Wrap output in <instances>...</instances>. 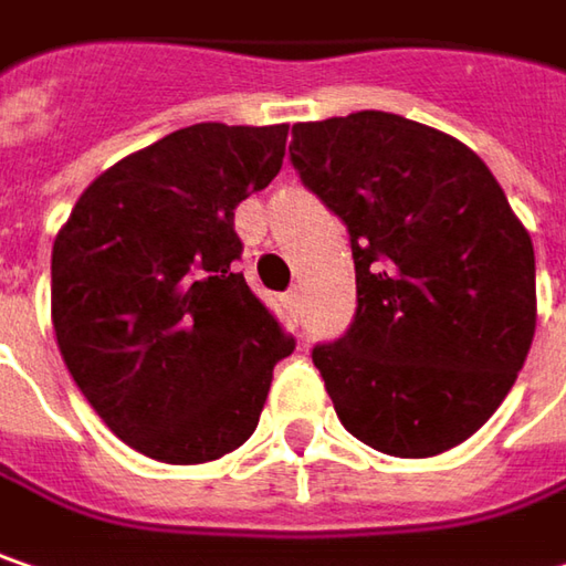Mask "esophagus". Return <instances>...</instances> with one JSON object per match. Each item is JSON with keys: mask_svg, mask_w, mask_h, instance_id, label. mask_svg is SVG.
I'll list each match as a JSON object with an SVG mask.
<instances>
[{"mask_svg": "<svg viewBox=\"0 0 566 566\" xmlns=\"http://www.w3.org/2000/svg\"><path fill=\"white\" fill-rule=\"evenodd\" d=\"M282 304H284V311H287V314L294 316V319H297V316L304 314V304H301V291H297V287L284 294Z\"/></svg>", "mask_w": 566, "mask_h": 566, "instance_id": "1", "label": "esophagus"}]
</instances>
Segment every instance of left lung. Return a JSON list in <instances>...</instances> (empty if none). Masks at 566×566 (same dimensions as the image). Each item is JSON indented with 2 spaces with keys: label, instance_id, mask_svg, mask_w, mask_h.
Wrapping results in <instances>:
<instances>
[{
  "label": "left lung",
  "instance_id": "obj_1",
  "mask_svg": "<svg viewBox=\"0 0 566 566\" xmlns=\"http://www.w3.org/2000/svg\"><path fill=\"white\" fill-rule=\"evenodd\" d=\"M301 182L343 217L358 307L314 349L339 422L394 458L471 439L535 336V250L483 159L387 112L294 124Z\"/></svg>",
  "mask_w": 566,
  "mask_h": 566
}]
</instances>
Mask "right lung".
Returning <instances> with one entry per match:
<instances>
[{
	"label": "right lung",
	"mask_w": 566,
	"mask_h": 566,
	"mask_svg": "<svg viewBox=\"0 0 566 566\" xmlns=\"http://www.w3.org/2000/svg\"><path fill=\"white\" fill-rule=\"evenodd\" d=\"M287 124H191L117 159L53 240L51 316L76 387L120 442L205 464L259 426L294 339L233 272V211L282 169Z\"/></svg>",
	"instance_id": "1"
}]
</instances>
